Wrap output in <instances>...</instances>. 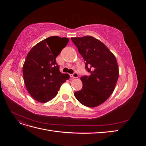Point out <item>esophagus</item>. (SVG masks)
I'll list each match as a JSON object with an SVG mask.
<instances>
[{
	"instance_id": "1",
	"label": "esophagus",
	"mask_w": 146,
	"mask_h": 146,
	"mask_svg": "<svg viewBox=\"0 0 146 146\" xmlns=\"http://www.w3.org/2000/svg\"><path fill=\"white\" fill-rule=\"evenodd\" d=\"M70 77H71L72 78H78V75L77 72H74V74L70 75Z\"/></svg>"
}]
</instances>
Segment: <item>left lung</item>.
I'll list each match as a JSON object with an SVG mask.
<instances>
[{"instance_id":"left-lung-1","label":"left lung","mask_w":146,"mask_h":146,"mask_svg":"<svg viewBox=\"0 0 146 146\" xmlns=\"http://www.w3.org/2000/svg\"><path fill=\"white\" fill-rule=\"evenodd\" d=\"M91 74L82 76V89L75 92L80 103L96 107L107 100L115 88L119 77L116 57L103 42L91 36L71 38Z\"/></svg>"}]
</instances>
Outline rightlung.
Here are the masks:
<instances>
[{
  "label": "right lung",
  "mask_w": 146,
  "mask_h": 146,
  "mask_svg": "<svg viewBox=\"0 0 146 146\" xmlns=\"http://www.w3.org/2000/svg\"><path fill=\"white\" fill-rule=\"evenodd\" d=\"M69 42V39L57 36L48 37L32 47L23 65L26 88L32 98L45 103L56 96L61 85L69 75L62 74L56 58Z\"/></svg>",
  "instance_id": "1"
}]
</instances>
